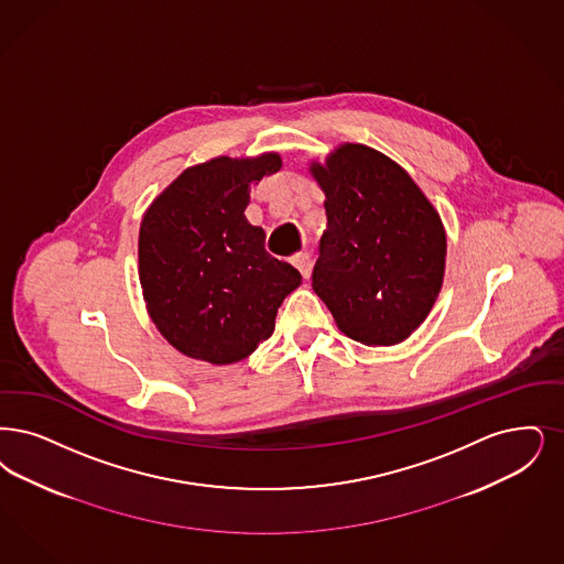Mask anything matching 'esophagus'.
Here are the masks:
<instances>
[{"label":"esophagus","instance_id":"1","mask_svg":"<svg viewBox=\"0 0 564 564\" xmlns=\"http://www.w3.org/2000/svg\"><path fill=\"white\" fill-rule=\"evenodd\" d=\"M293 267L297 269V271L302 272V276L304 279H308L311 276V271H313V258H311V253H306V251H302V253H295L292 258Z\"/></svg>","mask_w":564,"mask_h":564}]
</instances>
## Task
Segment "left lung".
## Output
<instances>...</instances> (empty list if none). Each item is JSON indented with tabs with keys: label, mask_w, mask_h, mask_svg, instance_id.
I'll use <instances>...</instances> for the list:
<instances>
[{
	"label": "left lung",
	"mask_w": 564,
	"mask_h": 564,
	"mask_svg": "<svg viewBox=\"0 0 564 564\" xmlns=\"http://www.w3.org/2000/svg\"><path fill=\"white\" fill-rule=\"evenodd\" d=\"M311 172L327 197L313 290L348 338L403 341L443 285L447 239L436 209L401 165L365 144L339 147Z\"/></svg>",
	"instance_id": "1"
}]
</instances>
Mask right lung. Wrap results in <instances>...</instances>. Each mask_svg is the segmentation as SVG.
Instances as JSON below:
<instances>
[{"mask_svg":"<svg viewBox=\"0 0 564 564\" xmlns=\"http://www.w3.org/2000/svg\"><path fill=\"white\" fill-rule=\"evenodd\" d=\"M281 158H218L188 167L147 209L138 264L149 315L193 359L228 365L274 332V316L302 274L264 248L246 218L249 184Z\"/></svg>","mask_w":564,"mask_h":564,"instance_id":"1","label":"right lung"}]
</instances>
